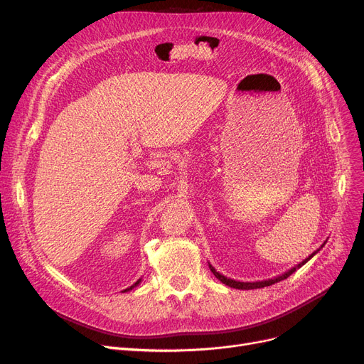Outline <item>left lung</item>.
Segmentation results:
<instances>
[{
    "label": "left lung",
    "instance_id": "obj_1",
    "mask_svg": "<svg viewBox=\"0 0 364 364\" xmlns=\"http://www.w3.org/2000/svg\"><path fill=\"white\" fill-rule=\"evenodd\" d=\"M326 245V241L323 243V246ZM323 246L320 247V249H323ZM318 249V250H320ZM318 250H316L314 253H311L306 259H304L302 262H299L296 267H293V268H290L289 271H286L284 274H282V275H277V277H274V279H268V280H262V282H237V280H232V279H228V277H225V275H222L220 272H218L216 269H215V267H212L210 264H209V268H210V271L215 274V277L218 280H220L223 284H227V286H230V287H232V289H240V290H252V289H262V287H267V286H271V284H275V283H279V282H282V280H286L289 275H291L293 272H295L296 269H299L302 265H305L311 257H313L316 253H318Z\"/></svg>",
    "mask_w": 364,
    "mask_h": 364
}]
</instances>
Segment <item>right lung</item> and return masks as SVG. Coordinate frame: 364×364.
Listing matches in <instances>:
<instances>
[{
    "mask_svg": "<svg viewBox=\"0 0 364 364\" xmlns=\"http://www.w3.org/2000/svg\"><path fill=\"white\" fill-rule=\"evenodd\" d=\"M141 282H142V280H141V279H139V280H137V282H136V283H134V284H133V286H130V287H127V289H126V290H123V291H129V290H132V289H133V287H136V286H137V284H139V283H141Z\"/></svg>",
    "mask_w": 364,
    "mask_h": 364,
    "instance_id": "right-lung-1",
    "label": "right lung"
}]
</instances>
